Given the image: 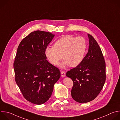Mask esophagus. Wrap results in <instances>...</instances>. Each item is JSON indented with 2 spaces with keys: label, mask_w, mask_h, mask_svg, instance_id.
I'll return each instance as SVG.
<instances>
[{
  "label": "esophagus",
  "mask_w": 120,
  "mask_h": 120,
  "mask_svg": "<svg viewBox=\"0 0 120 120\" xmlns=\"http://www.w3.org/2000/svg\"><path fill=\"white\" fill-rule=\"evenodd\" d=\"M61 76L62 77H64L65 76V73L63 71L61 72Z\"/></svg>",
  "instance_id": "1"
}]
</instances>
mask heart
<instances>
[{
    "instance_id": "b5f03b06",
    "label": "heart",
    "mask_w": 120,
    "mask_h": 120,
    "mask_svg": "<svg viewBox=\"0 0 120 120\" xmlns=\"http://www.w3.org/2000/svg\"><path fill=\"white\" fill-rule=\"evenodd\" d=\"M86 47L87 43L83 38L67 35L56 41L54 47H47L45 55L53 65H57L63 56L64 61L60 64L61 68H64L68 65L75 67L82 62Z\"/></svg>"
}]
</instances>
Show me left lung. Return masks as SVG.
<instances>
[{
	"instance_id": "obj_1",
	"label": "left lung",
	"mask_w": 120,
	"mask_h": 120,
	"mask_svg": "<svg viewBox=\"0 0 120 120\" xmlns=\"http://www.w3.org/2000/svg\"><path fill=\"white\" fill-rule=\"evenodd\" d=\"M89 48L81 64L66 73L74 85L73 99L79 103L94 100L103 87L106 79L105 62L101 48L94 38L87 34Z\"/></svg>"
}]
</instances>
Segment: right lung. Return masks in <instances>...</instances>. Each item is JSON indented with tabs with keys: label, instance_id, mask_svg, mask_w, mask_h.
Listing matches in <instances>:
<instances>
[{
	"label": "right lung",
	"instance_id": "right-lung-1",
	"mask_svg": "<svg viewBox=\"0 0 120 120\" xmlns=\"http://www.w3.org/2000/svg\"><path fill=\"white\" fill-rule=\"evenodd\" d=\"M55 37L53 34L35 31L20 42L14 63L15 82L24 97L34 104L47 101L60 77L57 68L47 60L45 50Z\"/></svg>",
	"mask_w": 120,
	"mask_h": 120
}]
</instances>
